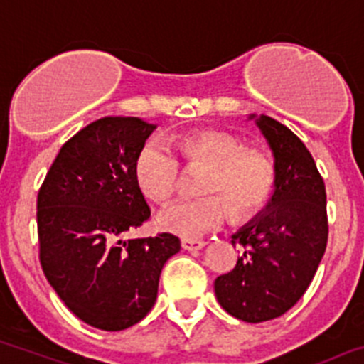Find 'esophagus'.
Segmentation results:
<instances>
[{"label":"esophagus","mask_w":364,"mask_h":364,"mask_svg":"<svg viewBox=\"0 0 364 364\" xmlns=\"http://www.w3.org/2000/svg\"><path fill=\"white\" fill-rule=\"evenodd\" d=\"M182 249L184 251H198V249L205 247L204 240H196V238H182Z\"/></svg>","instance_id":"obj_1"}]
</instances>
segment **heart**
Wrapping results in <instances>:
<instances>
[{
  "mask_svg": "<svg viewBox=\"0 0 364 364\" xmlns=\"http://www.w3.org/2000/svg\"><path fill=\"white\" fill-rule=\"evenodd\" d=\"M173 148L186 168L204 166L198 191L202 198L168 205L156 216L162 231L191 238L220 228L231 216L258 211L274 188V166L262 149L243 146L238 136L222 129H198L173 139ZM135 180L141 191L164 204L180 188V162L159 141L146 142L136 153Z\"/></svg>",
  "mask_w": 364,
  "mask_h": 364,
  "instance_id": "1",
  "label": "heart"
}]
</instances>
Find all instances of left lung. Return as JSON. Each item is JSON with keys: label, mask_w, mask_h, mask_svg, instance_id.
<instances>
[{"label": "left lung", "mask_w": 364, "mask_h": 364, "mask_svg": "<svg viewBox=\"0 0 364 364\" xmlns=\"http://www.w3.org/2000/svg\"><path fill=\"white\" fill-rule=\"evenodd\" d=\"M256 124L274 153V195L265 213L232 235L243 252L231 272L215 279L223 311L247 323L291 311L311 285L328 240L325 182L311 151L271 117Z\"/></svg>", "instance_id": "1"}]
</instances>
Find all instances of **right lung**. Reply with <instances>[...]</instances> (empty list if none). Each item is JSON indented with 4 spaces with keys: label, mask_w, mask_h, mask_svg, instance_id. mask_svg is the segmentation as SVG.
I'll return each instance as SVG.
<instances>
[{
    "label": "right lung",
    "mask_w": 364,
    "mask_h": 364,
    "mask_svg": "<svg viewBox=\"0 0 364 364\" xmlns=\"http://www.w3.org/2000/svg\"><path fill=\"white\" fill-rule=\"evenodd\" d=\"M155 124L105 117L65 142L38 195L39 262L73 314L117 332L155 305L160 271L180 251L171 232L122 242L149 218L136 184V153Z\"/></svg>",
    "instance_id": "1"
}]
</instances>
